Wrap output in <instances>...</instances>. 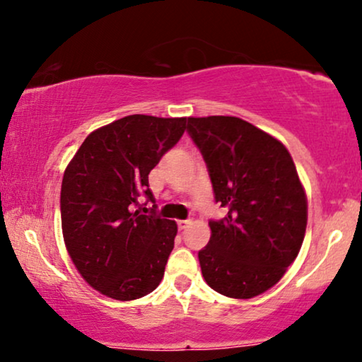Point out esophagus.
<instances>
[{
  "label": "esophagus",
  "mask_w": 362,
  "mask_h": 362,
  "mask_svg": "<svg viewBox=\"0 0 362 362\" xmlns=\"http://www.w3.org/2000/svg\"><path fill=\"white\" fill-rule=\"evenodd\" d=\"M191 224V221L189 219H182V221H177V227H180V230H182V229H186L187 226Z\"/></svg>",
  "instance_id": "34e87169"
}]
</instances>
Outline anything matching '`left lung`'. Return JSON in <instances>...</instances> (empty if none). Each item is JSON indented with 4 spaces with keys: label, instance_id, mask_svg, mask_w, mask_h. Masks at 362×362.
Returning a JSON list of instances; mask_svg holds the SVG:
<instances>
[{
    "label": "left lung",
    "instance_id": "obj_1",
    "mask_svg": "<svg viewBox=\"0 0 362 362\" xmlns=\"http://www.w3.org/2000/svg\"><path fill=\"white\" fill-rule=\"evenodd\" d=\"M227 216L209 221L199 250L206 284L229 298L272 288L293 264L305 239L308 206L295 163L281 143L237 117L187 118Z\"/></svg>",
    "mask_w": 362,
    "mask_h": 362
}]
</instances>
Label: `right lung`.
I'll list each match as a JSON object with an SVG mask.
<instances>
[{"instance_id":"right-lung-1","label":"right lung","mask_w":362,"mask_h":362,"mask_svg":"<svg viewBox=\"0 0 362 362\" xmlns=\"http://www.w3.org/2000/svg\"><path fill=\"white\" fill-rule=\"evenodd\" d=\"M187 118L128 115L92 132L69 163L61 187L62 234L71 259L92 288L120 301L160 285L177 226L133 211L155 201L148 175L180 141Z\"/></svg>"}]
</instances>
